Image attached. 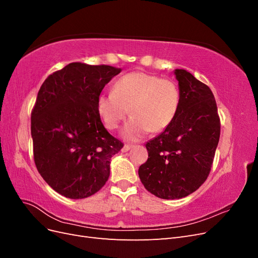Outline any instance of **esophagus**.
I'll use <instances>...</instances> for the list:
<instances>
[{"instance_id":"obj_1","label":"esophagus","mask_w":258,"mask_h":258,"mask_svg":"<svg viewBox=\"0 0 258 258\" xmlns=\"http://www.w3.org/2000/svg\"><path fill=\"white\" fill-rule=\"evenodd\" d=\"M132 147H134V145H130V144H124V145H123V147L121 148V151H122V152H128V151L130 150V148H132Z\"/></svg>"}]
</instances>
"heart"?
<instances>
[{
    "instance_id": "obj_1",
    "label": "heart",
    "mask_w": 258,
    "mask_h": 258,
    "mask_svg": "<svg viewBox=\"0 0 258 258\" xmlns=\"http://www.w3.org/2000/svg\"><path fill=\"white\" fill-rule=\"evenodd\" d=\"M97 107L108 130L118 128L130 110L132 117L122 137L135 141L148 131L157 134L172 124L181 107V90L172 80L131 72L115 82L113 92L98 98Z\"/></svg>"
}]
</instances>
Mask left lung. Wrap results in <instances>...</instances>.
Segmentation results:
<instances>
[{"instance_id": "8db88e82", "label": "left lung", "mask_w": 258, "mask_h": 258, "mask_svg": "<svg viewBox=\"0 0 258 258\" xmlns=\"http://www.w3.org/2000/svg\"><path fill=\"white\" fill-rule=\"evenodd\" d=\"M174 74L181 107L172 124L146 143L148 158L139 168L145 188L162 199L186 197L206 182L221 135L209 86L185 70L176 69Z\"/></svg>"}]
</instances>
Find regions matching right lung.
Returning <instances> with one entry per match:
<instances>
[{
  "label": "right lung",
  "mask_w": 258,
  "mask_h": 258,
  "mask_svg": "<svg viewBox=\"0 0 258 258\" xmlns=\"http://www.w3.org/2000/svg\"><path fill=\"white\" fill-rule=\"evenodd\" d=\"M120 69L72 62L45 80L31 113L38 173L53 190L71 199L99 191L110 176L112 156L123 143L108 132L97 102Z\"/></svg>",
  "instance_id": "obj_1"
}]
</instances>
